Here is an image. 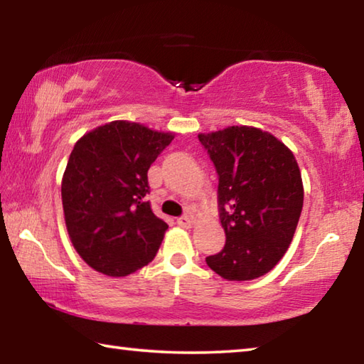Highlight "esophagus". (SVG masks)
<instances>
[{
	"label": "esophagus",
	"instance_id": "obj_1",
	"mask_svg": "<svg viewBox=\"0 0 364 364\" xmlns=\"http://www.w3.org/2000/svg\"><path fill=\"white\" fill-rule=\"evenodd\" d=\"M176 225L181 226V228H191L193 221H191V218H188V217H180L176 220Z\"/></svg>",
	"mask_w": 364,
	"mask_h": 364
}]
</instances>
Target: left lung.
Wrapping results in <instances>:
<instances>
[{
	"label": "left lung",
	"mask_w": 364,
	"mask_h": 364,
	"mask_svg": "<svg viewBox=\"0 0 364 364\" xmlns=\"http://www.w3.org/2000/svg\"><path fill=\"white\" fill-rule=\"evenodd\" d=\"M218 173L226 244L205 262L226 281H250L273 269L292 242L304 183L292 151L255 127L199 133Z\"/></svg>",
	"instance_id": "1"
}]
</instances>
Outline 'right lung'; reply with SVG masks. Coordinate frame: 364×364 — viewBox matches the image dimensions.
Segmentation results:
<instances>
[{
  "mask_svg": "<svg viewBox=\"0 0 364 364\" xmlns=\"http://www.w3.org/2000/svg\"><path fill=\"white\" fill-rule=\"evenodd\" d=\"M173 133L114 120L80 138L60 184L65 226L78 255L122 278L154 260L168 225L152 213L147 170Z\"/></svg>",
  "mask_w": 364,
  "mask_h": 364,
  "instance_id": "1",
  "label": "right lung"
}]
</instances>
